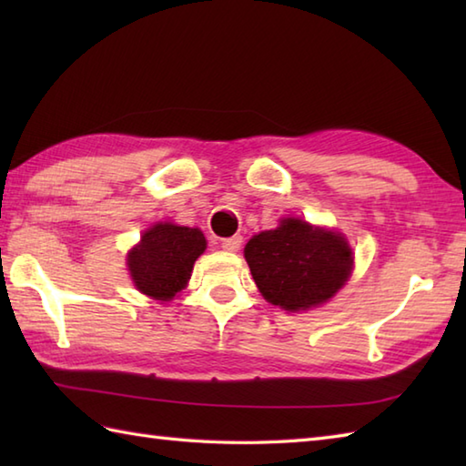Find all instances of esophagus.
Listing matches in <instances>:
<instances>
[{"instance_id": "obj_1", "label": "esophagus", "mask_w": 466, "mask_h": 466, "mask_svg": "<svg viewBox=\"0 0 466 466\" xmlns=\"http://www.w3.org/2000/svg\"><path fill=\"white\" fill-rule=\"evenodd\" d=\"M240 246H242V236H232V238L222 240V248L226 252H238Z\"/></svg>"}]
</instances>
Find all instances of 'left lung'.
<instances>
[{"label": "left lung", "mask_w": 466, "mask_h": 466, "mask_svg": "<svg viewBox=\"0 0 466 466\" xmlns=\"http://www.w3.org/2000/svg\"><path fill=\"white\" fill-rule=\"evenodd\" d=\"M252 279L266 300L289 312L329 302L350 279L354 254L340 232L284 218L252 236L244 248Z\"/></svg>", "instance_id": "8db88e82"}]
</instances>
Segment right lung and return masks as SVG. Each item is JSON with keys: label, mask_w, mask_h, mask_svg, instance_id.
<instances>
[{"label": "right lung", "mask_w": 466, "mask_h": 466, "mask_svg": "<svg viewBox=\"0 0 466 466\" xmlns=\"http://www.w3.org/2000/svg\"><path fill=\"white\" fill-rule=\"evenodd\" d=\"M206 250L200 228L160 222L127 252V270L142 294L167 302L186 289L198 256Z\"/></svg>", "instance_id": "obj_1"}]
</instances>
